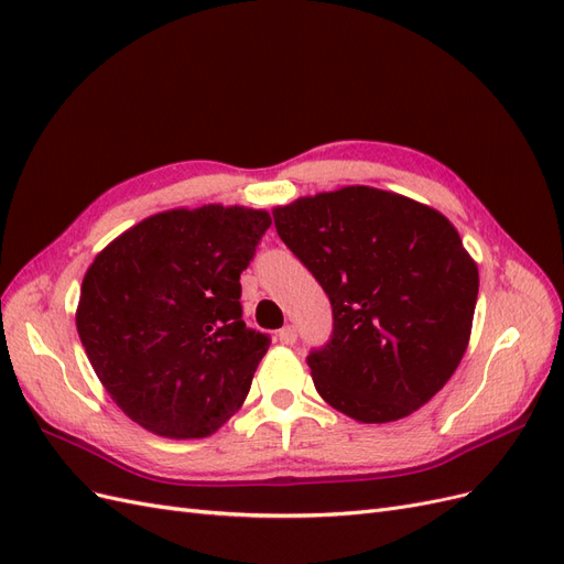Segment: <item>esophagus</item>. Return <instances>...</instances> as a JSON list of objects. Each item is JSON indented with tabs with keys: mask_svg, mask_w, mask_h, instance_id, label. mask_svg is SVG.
Here are the masks:
<instances>
[{
	"mask_svg": "<svg viewBox=\"0 0 564 564\" xmlns=\"http://www.w3.org/2000/svg\"><path fill=\"white\" fill-rule=\"evenodd\" d=\"M278 338H280V344H282V346H294V344H296V329L292 327V324H289V327L280 329Z\"/></svg>",
	"mask_w": 564,
	"mask_h": 564,
	"instance_id": "1",
	"label": "esophagus"
}]
</instances>
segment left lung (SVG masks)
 Returning a JSON list of instances; mask_svg holds the SVG:
<instances>
[{
  "mask_svg": "<svg viewBox=\"0 0 564 564\" xmlns=\"http://www.w3.org/2000/svg\"><path fill=\"white\" fill-rule=\"evenodd\" d=\"M272 218L332 301V340L308 357L319 398L360 423L431 402L468 348L480 289L452 220L371 185L299 197Z\"/></svg>",
  "mask_w": 564,
  "mask_h": 564,
  "instance_id": "left-lung-1",
  "label": "left lung"
}]
</instances>
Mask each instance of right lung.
Instances as JSON below:
<instances>
[{
    "label": "right lung",
    "mask_w": 564,
    "mask_h": 564,
    "mask_svg": "<svg viewBox=\"0 0 564 564\" xmlns=\"http://www.w3.org/2000/svg\"><path fill=\"white\" fill-rule=\"evenodd\" d=\"M265 209L204 204L143 218L84 272L77 334L98 381L141 429L214 435L247 400L270 346L242 319L240 272Z\"/></svg>",
    "instance_id": "1"
}]
</instances>
